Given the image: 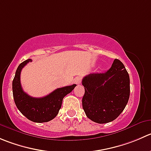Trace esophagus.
<instances>
[{
    "label": "esophagus",
    "instance_id": "1",
    "mask_svg": "<svg viewBox=\"0 0 151 151\" xmlns=\"http://www.w3.org/2000/svg\"><path fill=\"white\" fill-rule=\"evenodd\" d=\"M74 83L77 85L80 84V83H81V79H80V77H76L74 80Z\"/></svg>",
    "mask_w": 151,
    "mask_h": 151
}]
</instances>
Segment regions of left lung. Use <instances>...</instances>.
Returning <instances> with one entry per match:
<instances>
[{"label": "left lung", "mask_w": 151, "mask_h": 151, "mask_svg": "<svg viewBox=\"0 0 151 151\" xmlns=\"http://www.w3.org/2000/svg\"><path fill=\"white\" fill-rule=\"evenodd\" d=\"M82 84L85 87L83 110L87 117L96 123H108L116 119L129 99V74L117 59L105 72L86 76Z\"/></svg>", "instance_id": "left-lung-1"}]
</instances>
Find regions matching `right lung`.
Here are the masks:
<instances>
[{
    "instance_id": "right-lung-1",
    "label": "right lung",
    "mask_w": 151,
    "mask_h": 151,
    "mask_svg": "<svg viewBox=\"0 0 151 151\" xmlns=\"http://www.w3.org/2000/svg\"><path fill=\"white\" fill-rule=\"evenodd\" d=\"M28 59L17 67L12 81V92L14 103L22 114L35 122H46L53 119L58 115L62 105L64 96L72 91L77 85L57 88L47 96L40 98L32 97L23 91L20 84V72L28 63Z\"/></svg>"
}]
</instances>
